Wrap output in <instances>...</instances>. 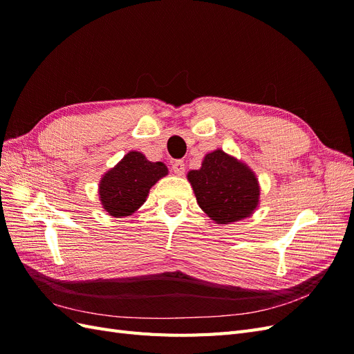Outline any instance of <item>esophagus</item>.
Segmentation results:
<instances>
[{
	"label": "esophagus",
	"instance_id": "esophagus-1",
	"mask_svg": "<svg viewBox=\"0 0 354 354\" xmlns=\"http://www.w3.org/2000/svg\"><path fill=\"white\" fill-rule=\"evenodd\" d=\"M185 169H186V167H185L183 160H174V162H173V171H174V174L183 176V174H185Z\"/></svg>",
	"mask_w": 354,
	"mask_h": 354
}]
</instances>
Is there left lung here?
Returning a JSON list of instances; mask_svg holds the SVG:
<instances>
[{"label":"left lung","mask_w":354,"mask_h":354,"mask_svg":"<svg viewBox=\"0 0 354 354\" xmlns=\"http://www.w3.org/2000/svg\"><path fill=\"white\" fill-rule=\"evenodd\" d=\"M201 209L217 224L251 217L260 205V183L241 159L221 149L207 153L199 169L187 173Z\"/></svg>","instance_id":"1"}]
</instances>
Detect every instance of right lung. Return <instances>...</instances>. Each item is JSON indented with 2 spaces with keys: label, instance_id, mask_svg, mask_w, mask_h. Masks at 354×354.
Instances as JSON below:
<instances>
[{
  "label": "right lung",
  "instance_id": "obj_1",
  "mask_svg": "<svg viewBox=\"0 0 354 354\" xmlns=\"http://www.w3.org/2000/svg\"><path fill=\"white\" fill-rule=\"evenodd\" d=\"M165 176L168 168L164 162H152L142 152L130 151L100 178L103 209L116 218L131 216L146 202L151 187Z\"/></svg>",
  "mask_w": 354,
  "mask_h": 354
}]
</instances>
